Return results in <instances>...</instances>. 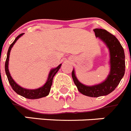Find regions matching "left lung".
Masks as SVG:
<instances>
[{
	"instance_id": "obj_1",
	"label": "left lung",
	"mask_w": 131,
	"mask_h": 131,
	"mask_svg": "<svg viewBox=\"0 0 131 131\" xmlns=\"http://www.w3.org/2000/svg\"><path fill=\"white\" fill-rule=\"evenodd\" d=\"M96 37L101 39L106 45L110 51V71L104 81L93 86H86L79 81L73 69L72 75L74 83L83 94L90 97L106 96L115 90L123 77L125 71L124 50L115 36L102 29H94Z\"/></svg>"
}]
</instances>
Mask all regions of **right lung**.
<instances>
[{
    "mask_svg": "<svg viewBox=\"0 0 131 131\" xmlns=\"http://www.w3.org/2000/svg\"><path fill=\"white\" fill-rule=\"evenodd\" d=\"M23 35H24V33H21V34L19 35L15 39L14 41L10 45V47H9L8 48V50L7 58L5 62V71L6 74L7 78H8L9 83H10V84L11 85L12 89H13L14 91L16 93L18 94L21 96L25 97V98H28V99H38V98H42V97L47 96V95H48L50 91V88H51L52 84L53 77H54L56 73L58 71V70L60 69L62 64L59 65L57 68L52 69L49 73V75H48L47 82L45 83V84H44L43 86L37 89H27L20 86L14 81L13 79L12 78L11 75H10V72H9L8 62L9 57H10V50H11L12 48V47L14 46V45L16 43L17 40H18L20 37H21Z\"/></svg>",
    "mask_w": 131,
    "mask_h": 131,
    "instance_id": "1",
    "label": "right lung"
}]
</instances>
